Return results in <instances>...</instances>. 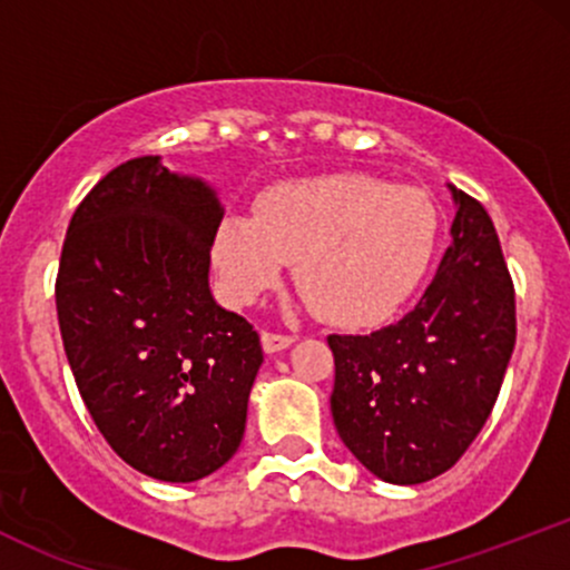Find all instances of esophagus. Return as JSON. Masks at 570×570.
I'll list each match as a JSON object with an SVG mask.
<instances>
[{"instance_id":"esophagus-1","label":"esophagus","mask_w":570,"mask_h":570,"mask_svg":"<svg viewBox=\"0 0 570 570\" xmlns=\"http://www.w3.org/2000/svg\"><path fill=\"white\" fill-rule=\"evenodd\" d=\"M294 343L292 335H278V332H263V348L267 353H278L284 348H289Z\"/></svg>"}]
</instances>
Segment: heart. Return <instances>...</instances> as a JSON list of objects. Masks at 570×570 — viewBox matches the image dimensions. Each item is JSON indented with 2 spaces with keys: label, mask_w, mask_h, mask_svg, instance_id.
Segmentation results:
<instances>
[{
  "label": "heart",
  "mask_w": 570,
  "mask_h": 570,
  "mask_svg": "<svg viewBox=\"0 0 570 570\" xmlns=\"http://www.w3.org/2000/svg\"><path fill=\"white\" fill-rule=\"evenodd\" d=\"M434 246L436 208L421 189L326 174L265 189L254 217L225 214L212 254L235 303L273 289L297 263L294 281L316 316L367 326L404 305Z\"/></svg>",
  "instance_id": "obj_1"
}]
</instances>
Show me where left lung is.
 <instances>
[{"label": "left lung", "mask_w": 570, "mask_h": 570, "mask_svg": "<svg viewBox=\"0 0 570 570\" xmlns=\"http://www.w3.org/2000/svg\"><path fill=\"white\" fill-rule=\"evenodd\" d=\"M453 189V244L402 322L330 335L332 417L372 474L417 485L455 466L485 426L514 351V284L480 200Z\"/></svg>", "instance_id": "obj_1"}]
</instances>
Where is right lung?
I'll use <instances>...</instances> for the list:
<instances>
[{
  "instance_id": "obj_1",
  "label": "right lung",
  "mask_w": 570,
  "mask_h": 570,
  "mask_svg": "<svg viewBox=\"0 0 570 570\" xmlns=\"http://www.w3.org/2000/svg\"><path fill=\"white\" fill-rule=\"evenodd\" d=\"M222 206L155 155L85 195L63 238L56 311L90 417L128 466L195 482L235 455L263 345L208 289Z\"/></svg>"
}]
</instances>
